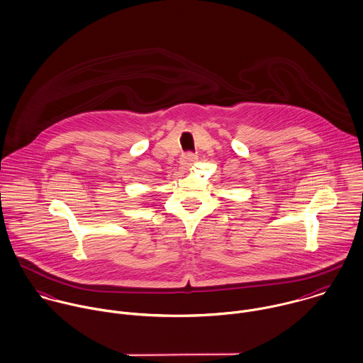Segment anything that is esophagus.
<instances>
[{"instance_id":"34e87169","label":"esophagus","mask_w":363,"mask_h":363,"mask_svg":"<svg viewBox=\"0 0 363 363\" xmlns=\"http://www.w3.org/2000/svg\"><path fill=\"white\" fill-rule=\"evenodd\" d=\"M198 160V157L195 155V154H192V152H188V154H185V155H182V158H181V165H182V168H188V167H191L195 161Z\"/></svg>"}]
</instances>
